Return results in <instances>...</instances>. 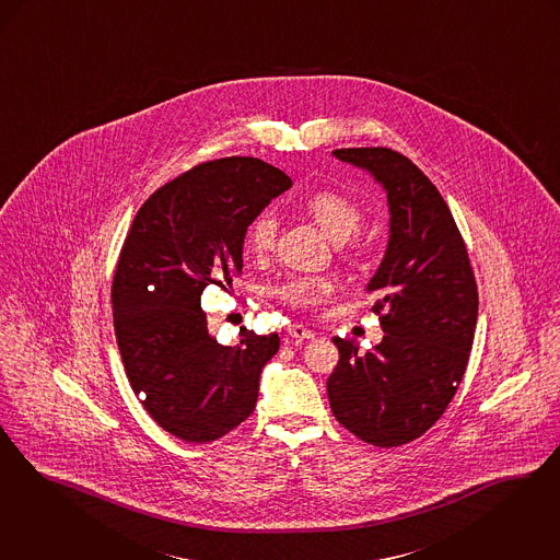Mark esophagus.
Segmentation results:
<instances>
[{"label":"esophagus","instance_id":"obj_1","mask_svg":"<svg viewBox=\"0 0 560 560\" xmlns=\"http://www.w3.org/2000/svg\"><path fill=\"white\" fill-rule=\"evenodd\" d=\"M288 334H290V337H293V339H313L314 337V331L306 329L304 325H290V327H288Z\"/></svg>","mask_w":560,"mask_h":560}]
</instances>
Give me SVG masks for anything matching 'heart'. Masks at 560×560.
Returning <instances> with one entry per match:
<instances>
[{"mask_svg": "<svg viewBox=\"0 0 560 560\" xmlns=\"http://www.w3.org/2000/svg\"><path fill=\"white\" fill-rule=\"evenodd\" d=\"M306 210L316 224L337 244L350 240L364 221L359 203L339 191H316L306 200ZM279 223L272 212H260L246 231L247 254L254 258L269 256L277 242ZM336 290V281L323 275H288L270 288V293L293 308H314Z\"/></svg>", "mask_w": 560, "mask_h": 560, "instance_id": "1", "label": "heart"}]
</instances>
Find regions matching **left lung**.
<instances>
[{"mask_svg": "<svg viewBox=\"0 0 560 560\" xmlns=\"http://www.w3.org/2000/svg\"><path fill=\"white\" fill-rule=\"evenodd\" d=\"M334 156L366 168L387 191L389 244L366 291L385 331L360 354L334 337L339 362L327 394L339 425L377 447L421 438L444 415L467 371L477 283L465 240L438 187L389 148H343Z\"/></svg>", "mask_w": 560, "mask_h": 560, "instance_id": "obj_1", "label": "left lung"}]
</instances>
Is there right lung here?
<instances>
[{
	"mask_svg": "<svg viewBox=\"0 0 560 560\" xmlns=\"http://www.w3.org/2000/svg\"><path fill=\"white\" fill-rule=\"evenodd\" d=\"M290 187L258 158L203 162L143 201L120 247L110 298L125 373L148 415L187 444L223 438L256 408L279 336L244 329L224 348L201 293L242 275L247 226Z\"/></svg>",
	"mask_w": 560,
	"mask_h": 560,
	"instance_id": "obj_1",
	"label": "right lung"
}]
</instances>
